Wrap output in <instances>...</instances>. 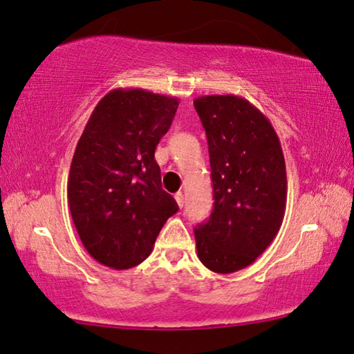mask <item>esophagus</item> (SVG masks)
Segmentation results:
<instances>
[{
	"instance_id": "34e87169",
	"label": "esophagus",
	"mask_w": 354,
	"mask_h": 354,
	"mask_svg": "<svg viewBox=\"0 0 354 354\" xmlns=\"http://www.w3.org/2000/svg\"><path fill=\"white\" fill-rule=\"evenodd\" d=\"M175 200H176V203H178L179 207L184 206V195H183V192H176L175 194Z\"/></svg>"
}]
</instances>
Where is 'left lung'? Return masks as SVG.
<instances>
[{"label":"left lung","mask_w":354,"mask_h":354,"mask_svg":"<svg viewBox=\"0 0 354 354\" xmlns=\"http://www.w3.org/2000/svg\"><path fill=\"white\" fill-rule=\"evenodd\" d=\"M206 131L214 207L195 228L200 261L218 274L248 268L282 225L287 170L279 137L257 106L233 94L194 100Z\"/></svg>","instance_id":"1"}]
</instances>
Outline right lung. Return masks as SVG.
I'll use <instances>...</instances> for the list:
<instances>
[{
    "instance_id": "1",
    "label": "right lung",
    "mask_w": 354,
    "mask_h": 354,
    "mask_svg": "<svg viewBox=\"0 0 354 354\" xmlns=\"http://www.w3.org/2000/svg\"><path fill=\"white\" fill-rule=\"evenodd\" d=\"M178 104L176 97L118 88L89 116L71 164L67 203L83 245L100 265H140L179 209L162 189L154 159Z\"/></svg>"
}]
</instances>
